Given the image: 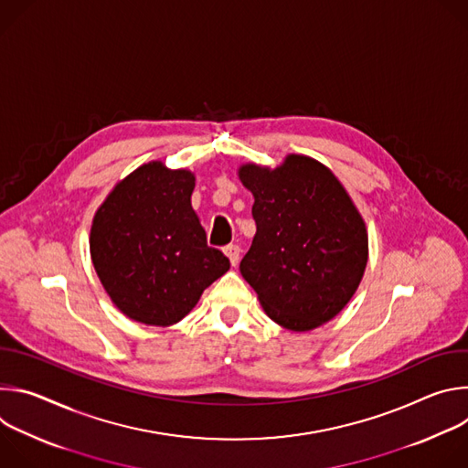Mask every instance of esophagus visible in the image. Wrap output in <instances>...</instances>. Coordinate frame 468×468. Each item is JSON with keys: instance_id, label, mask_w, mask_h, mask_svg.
<instances>
[{"instance_id": "obj_1", "label": "esophagus", "mask_w": 468, "mask_h": 468, "mask_svg": "<svg viewBox=\"0 0 468 468\" xmlns=\"http://www.w3.org/2000/svg\"><path fill=\"white\" fill-rule=\"evenodd\" d=\"M226 255L229 257V261H231V264L233 266H237V262H239V257H240V248L237 246V244H229V246H226Z\"/></svg>"}]
</instances>
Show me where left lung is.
I'll use <instances>...</instances> for the list:
<instances>
[{"label":"left lung","mask_w":468,"mask_h":468,"mask_svg":"<svg viewBox=\"0 0 468 468\" xmlns=\"http://www.w3.org/2000/svg\"><path fill=\"white\" fill-rule=\"evenodd\" d=\"M257 231L240 274L262 309L291 331L314 329L350 302L368 259L367 228L345 186L311 157L239 170Z\"/></svg>","instance_id":"8db88e82"}]
</instances>
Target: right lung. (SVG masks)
<instances>
[{"label":"right lung","instance_id":"right-lung-1","mask_svg":"<svg viewBox=\"0 0 468 468\" xmlns=\"http://www.w3.org/2000/svg\"><path fill=\"white\" fill-rule=\"evenodd\" d=\"M194 174L148 163L114 186L98 209L90 255L101 285L129 318L172 325L229 271L207 246L190 196Z\"/></svg>","mask_w":468,"mask_h":468}]
</instances>
